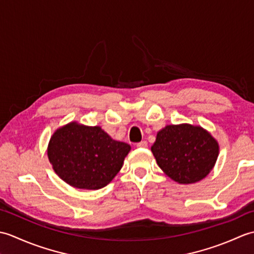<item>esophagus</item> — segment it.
<instances>
[{
	"label": "esophagus",
	"instance_id": "esophagus-1",
	"mask_svg": "<svg viewBox=\"0 0 254 254\" xmlns=\"http://www.w3.org/2000/svg\"><path fill=\"white\" fill-rule=\"evenodd\" d=\"M136 146H137V147H139V148H145V147H147V142H146V141H142V142H139V143H137V144H136Z\"/></svg>",
	"mask_w": 254,
	"mask_h": 254
}]
</instances>
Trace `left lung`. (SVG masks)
<instances>
[{
    "label": "left lung",
    "mask_w": 254,
    "mask_h": 254,
    "mask_svg": "<svg viewBox=\"0 0 254 254\" xmlns=\"http://www.w3.org/2000/svg\"><path fill=\"white\" fill-rule=\"evenodd\" d=\"M152 152L167 176L189 185L209 174L216 163L218 144L201 127L167 126L157 133Z\"/></svg>",
    "instance_id": "8db88e82"
}]
</instances>
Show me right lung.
Instances as JSON below:
<instances>
[{"label": "right lung", "instance_id": "right-lung-1", "mask_svg": "<svg viewBox=\"0 0 254 254\" xmlns=\"http://www.w3.org/2000/svg\"><path fill=\"white\" fill-rule=\"evenodd\" d=\"M130 149V145L115 141L99 127L72 122L53 134L48 157L57 175L69 186L98 190L120 171Z\"/></svg>", "mask_w": 254, "mask_h": 254}]
</instances>
